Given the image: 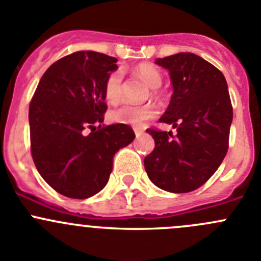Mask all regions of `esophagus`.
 <instances>
[{
  "instance_id": "esophagus-1",
  "label": "esophagus",
  "mask_w": 261,
  "mask_h": 261,
  "mask_svg": "<svg viewBox=\"0 0 261 261\" xmlns=\"http://www.w3.org/2000/svg\"><path fill=\"white\" fill-rule=\"evenodd\" d=\"M134 133H135L136 138H140V136L143 135V133H144V130H143V128H140V127H135V128H134Z\"/></svg>"
}]
</instances>
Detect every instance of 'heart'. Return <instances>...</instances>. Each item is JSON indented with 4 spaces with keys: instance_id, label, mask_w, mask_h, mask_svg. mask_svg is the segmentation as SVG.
I'll list each match as a JSON object with an SVG mask.
<instances>
[{
    "instance_id": "obj_1",
    "label": "heart",
    "mask_w": 261,
    "mask_h": 261,
    "mask_svg": "<svg viewBox=\"0 0 261 261\" xmlns=\"http://www.w3.org/2000/svg\"><path fill=\"white\" fill-rule=\"evenodd\" d=\"M134 73L150 89H158L162 85V75L152 65H139L134 69ZM104 97L109 104H117L121 100L122 97V72L121 70H114L107 77L106 84H104ZM157 113V107L152 103L143 104V106L123 104L109 113V119L116 123L140 127V126H144L149 119L154 118Z\"/></svg>"
}]
</instances>
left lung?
I'll list each match as a JSON object with an SVG mask.
<instances>
[{"mask_svg":"<svg viewBox=\"0 0 261 261\" xmlns=\"http://www.w3.org/2000/svg\"><path fill=\"white\" fill-rule=\"evenodd\" d=\"M169 70L174 92L160 122L176 128H148L155 147L144 158L150 181L171 193L203 186L223 162L229 143L233 108L223 73L192 53L155 59Z\"/></svg>","mask_w":261,"mask_h":261,"instance_id":"1","label":"left lung"}]
</instances>
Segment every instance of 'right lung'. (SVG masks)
I'll return each instance as SVG.
<instances>
[{
	"instance_id": "right-lung-1",
	"label": "right lung",
	"mask_w": 261,
	"mask_h": 261,
	"mask_svg": "<svg viewBox=\"0 0 261 261\" xmlns=\"http://www.w3.org/2000/svg\"><path fill=\"white\" fill-rule=\"evenodd\" d=\"M117 59L77 51L48 67L29 104L31 152L38 172L58 193L84 199L109 180L113 157L135 139L123 123L103 126L104 84Z\"/></svg>"
}]
</instances>
